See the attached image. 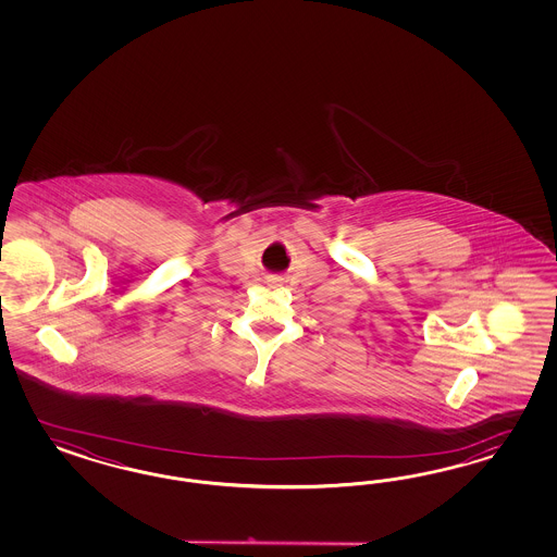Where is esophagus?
<instances>
[{
  "mask_svg": "<svg viewBox=\"0 0 557 557\" xmlns=\"http://www.w3.org/2000/svg\"><path fill=\"white\" fill-rule=\"evenodd\" d=\"M268 284H270V286H280V284H282V277L271 275L270 280H268Z\"/></svg>",
  "mask_w": 557,
  "mask_h": 557,
  "instance_id": "obj_1",
  "label": "esophagus"
}]
</instances>
